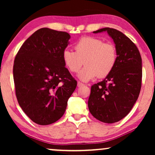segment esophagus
Masks as SVG:
<instances>
[{"mask_svg": "<svg viewBox=\"0 0 155 155\" xmlns=\"http://www.w3.org/2000/svg\"><path fill=\"white\" fill-rule=\"evenodd\" d=\"M84 84L82 83V82H78V87H82V86H83Z\"/></svg>", "mask_w": 155, "mask_h": 155, "instance_id": "1", "label": "esophagus"}]
</instances>
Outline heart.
Masks as SVG:
<instances>
[{"mask_svg":"<svg viewBox=\"0 0 155 155\" xmlns=\"http://www.w3.org/2000/svg\"><path fill=\"white\" fill-rule=\"evenodd\" d=\"M75 52L65 50L63 61L65 67L72 73L78 74L82 82H88L97 76L104 78L111 73L117 61L116 47L112 44L104 43L102 39L92 37H84L75 45Z\"/></svg>","mask_w":155,"mask_h":155,"instance_id":"1","label":"heart"}]
</instances>
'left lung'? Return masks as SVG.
I'll list each match as a JSON object with an SVG mask.
<instances>
[{
  "instance_id": "1",
  "label": "left lung",
  "mask_w": 155,
  "mask_h": 155,
  "mask_svg": "<svg viewBox=\"0 0 155 155\" xmlns=\"http://www.w3.org/2000/svg\"><path fill=\"white\" fill-rule=\"evenodd\" d=\"M104 31L115 44L117 61L111 73L92 86L88 108L97 120L113 124L128 115L138 98L143 75L142 58L135 44L117 29L105 27L93 33Z\"/></svg>"
}]
</instances>
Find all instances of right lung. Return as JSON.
Here are the masks:
<instances>
[{
	"instance_id": "obj_1",
	"label": "right lung",
	"mask_w": 155,
	"mask_h": 155,
	"mask_svg": "<svg viewBox=\"0 0 155 155\" xmlns=\"http://www.w3.org/2000/svg\"><path fill=\"white\" fill-rule=\"evenodd\" d=\"M70 39L65 31L39 29L24 42L15 58L13 78L18 103L39 125L60 119L77 87L63 61Z\"/></svg>"
}]
</instances>
